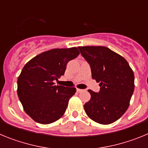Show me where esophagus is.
I'll use <instances>...</instances> for the list:
<instances>
[{
  "label": "esophagus",
  "instance_id": "1",
  "mask_svg": "<svg viewBox=\"0 0 148 148\" xmlns=\"http://www.w3.org/2000/svg\"><path fill=\"white\" fill-rule=\"evenodd\" d=\"M76 90H77V92H82V91H83L84 90H82V89H78V88H77Z\"/></svg>",
  "mask_w": 148,
  "mask_h": 148
}]
</instances>
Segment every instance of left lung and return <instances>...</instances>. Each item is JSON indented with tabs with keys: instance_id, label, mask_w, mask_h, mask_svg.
<instances>
[{
	"instance_id": "left-lung-1",
	"label": "left lung",
	"mask_w": 148,
	"mask_h": 148,
	"mask_svg": "<svg viewBox=\"0 0 148 148\" xmlns=\"http://www.w3.org/2000/svg\"><path fill=\"white\" fill-rule=\"evenodd\" d=\"M89 63L92 79L99 82L100 91L89 90L91 98L84 108L95 122L109 125L127 110L134 91V74L125 58L101 46L78 47Z\"/></svg>"
}]
</instances>
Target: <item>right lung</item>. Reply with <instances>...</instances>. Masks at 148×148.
Returning <instances> with one entry per match:
<instances>
[{"label":"right lung","mask_w":148,"mask_h":148,"mask_svg":"<svg viewBox=\"0 0 148 148\" xmlns=\"http://www.w3.org/2000/svg\"><path fill=\"white\" fill-rule=\"evenodd\" d=\"M76 47L53 49L27 63L18 78V95L24 111L43 125L55 122L64 114L75 87L55 85L66 64L79 55Z\"/></svg>","instance_id":"add662e5"}]
</instances>
